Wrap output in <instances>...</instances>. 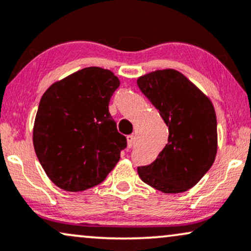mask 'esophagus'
<instances>
[{
  "label": "esophagus",
  "mask_w": 251,
  "mask_h": 251,
  "mask_svg": "<svg viewBox=\"0 0 251 251\" xmlns=\"http://www.w3.org/2000/svg\"><path fill=\"white\" fill-rule=\"evenodd\" d=\"M126 139H127V147H128V149H132V147H133V145H134V141H135L134 135L129 134V135H127V137H126Z\"/></svg>",
  "instance_id": "esophagus-1"
}]
</instances>
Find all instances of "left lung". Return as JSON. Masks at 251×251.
I'll return each mask as SVG.
<instances>
[{
  "label": "left lung",
  "instance_id": "1",
  "mask_svg": "<svg viewBox=\"0 0 251 251\" xmlns=\"http://www.w3.org/2000/svg\"><path fill=\"white\" fill-rule=\"evenodd\" d=\"M140 91L168 127V143L155 161L138 167L145 183L166 194L191 189L209 171L217 152L212 100L185 75L165 69L139 77Z\"/></svg>",
  "mask_w": 251,
  "mask_h": 251
}]
</instances>
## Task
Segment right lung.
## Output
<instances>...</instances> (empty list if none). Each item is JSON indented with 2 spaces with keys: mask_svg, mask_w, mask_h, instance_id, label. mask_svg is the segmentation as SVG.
Instances as JSON below:
<instances>
[{
  "mask_svg": "<svg viewBox=\"0 0 251 251\" xmlns=\"http://www.w3.org/2000/svg\"><path fill=\"white\" fill-rule=\"evenodd\" d=\"M120 81L98 66L81 69L53 83L39 101L32 141L49 179L68 192L105 180L126 147L108 102Z\"/></svg>",
  "mask_w": 251,
  "mask_h": 251,
  "instance_id": "1",
  "label": "right lung"
}]
</instances>
